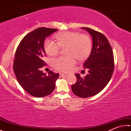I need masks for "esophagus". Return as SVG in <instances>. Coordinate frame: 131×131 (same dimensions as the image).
<instances>
[{
	"label": "esophagus",
	"instance_id": "1",
	"mask_svg": "<svg viewBox=\"0 0 131 131\" xmlns=\"http://www.w3.org/2000/svg\"><path fill=\"white\" fill-rule=\"evenodd\" d=\"M59 74H60V76L62 77H66V76L68 75V74H66L62 73H60Z\"/></svg>",
	"mask_w": 131,
	"mask_h": 131
}]
</instances>
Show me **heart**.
<instances>
[{
    "label": "heart",
    "mask_w": 131,
    "mask_h": 131,
    "mask_svg": "<svg viewBox=\"0 0 131 131\" xmlns=\"http://www.w3.org/2000/svg\"><path fill=\"white\" fill-rule=\"evenodd\" d=\"M57 42L47 39L44 43L46 53L50 56L58 54L61 48L66 50V57H59L53 61L54 67L61 72H67L75 63L74 57L79 60L86 58L92 50V42L89 35L78 32H61L56 35Z\"/></svg>",
    "instance_id": "1"
}]
</instances>
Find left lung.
<instances>
[{
  "label": "left lung",
  "mask_w": 131,
  "mask_h": 131,
  "mask_svg": "<svg viewBox=\"0 0 131 131\" xmlns=\"http://www.w3.org/2000/svg\"><path fill=\"white\" fill-rule=\"evenodd\" d=\"M92 37L93 46L89 58L83 64L88 69L84 78L75 74L77 81L72 86L74 94L88 98L100 92L110 81L114 70L112 49L106 38L102 33L88 27H82Z\"/></svg>",
  "instance_id": "obj_1"
}]
</instances>
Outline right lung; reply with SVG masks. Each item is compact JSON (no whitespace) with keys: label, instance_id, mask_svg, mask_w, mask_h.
<instances>
[{"label":"right lung","instance_id":"right-lung-1","mask_svg":"<svg viewBox=\"0 0 131 131\" xmlns=\"http://www.w3.org/2000/svg\"><path fill=\"white\" fill-rule=\"evenodd\" d=\"M58 31L56 28L39 27L23 38L16 49L13 69L18 82L28 93L35 97L51 94L56 87L59 73L50 70L48 75L41 69L46 65L43 45L45 38Z\"/></svg>","mask_w":131,"mask_h":131}]
</instances>
